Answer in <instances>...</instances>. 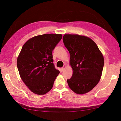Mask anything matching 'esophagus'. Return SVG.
<instances>
[{"label": "esophagus", "mask_w": 121, "mask_h": 121, "mask_svg": "<svg viewBox=\"0 0 121 121\" xmlns=\"http://www.w3.org/2000/svg\"><path fill=\"white\" fill-rule=\"evenodd\" d=\"M65 68H66V66H63V67L61 69V71H63L64 70H65Z\"/></svg>", "instance_id": "1"}]
</instances>
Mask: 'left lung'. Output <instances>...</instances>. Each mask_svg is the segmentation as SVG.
<instances>
[{"mask_svg": "<svg viewBox=\"0 0 121 121\" xmlns=\"http://www.w3.org/2000/svg\"><path fill=\"white\" fill-rule=\"evenodd\" d=\"M63 43L70 55L72 78L69 87L77 94H85L100 81L104 65L103 55L91 38L78 34H65Z\"/></svg>", "mask_w": 121, "mask_h": 121, "instance_id": "8db88e82", "label": "left lung"}]
</instances>
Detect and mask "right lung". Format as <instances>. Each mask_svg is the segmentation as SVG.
<instances>
[{
	"instance_id": "obj_1",
	"label": "right lung",
	"mask_w": 121,
	"mask_h": 121,
	"mask_svg": "<svg viewBox=\"0 0 121 121\" xmlns=\"http://www.w3.org/2000/svg\"><path fill=\"white\" fill-rule=\"evenodd\" d=\"M62 37L60 34L38 35L23 46L17 67L22 80L33 93L43 95L52 89L60 73L53 63L52 51Z\"/></svg>"
}]
</instances>
